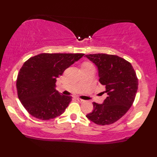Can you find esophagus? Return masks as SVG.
<instances>
[{"label": "esophagus", "mask_w": 157, "mask_h": 157, "mask_svg": "<svg viewBox=\"0 0 157 157\" xmlns=\"http://www.w3.org/2000/svg\"><path fill=\"white\" fill-rule=\"evenodd\" d=\"M76 99H77V101H79V102H80V103L84 102V100L81 99V98H76Z\"/></svg>", "instance_id": "obj_1"}]
</instances>
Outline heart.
Here are the masks:
<instances>
[{
  "label": "heart",
  "mask_w": 157,
  "mask_h": 157,
  "mask_svg": "<svg viewBox=\"0 0 157 157\" xmlns=\"http://www.w3.org/2000/svg\"><path fill=\"white\" fill-rule=\"evenodd\" d=\"M90 64L91 63H84L83 64V65H90Z\"/></svg>",
  "instance_id": "b5f03b06"
}]
</instances>
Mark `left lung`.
Returning a JSON list of instances; mask_svg holds the SVG:
<instances>
[{
    "mask_svg": "<svg viewBox=\"0 0 157 157\" xmlns=\"http://www.w3.org/2000/svg\"><path fill=\"white\" fill-rule=\"evenodd\" d=\"M98 68L101 84L107 96L103 104L94 102L86 117L98 125H109L121 119L132 106L138 89V78L129 62L106 53L86 55Z\"/></svg>",
    "mask_w": 157,
    "mask_h": 157,
    "instance_id": "left-lung-1",
    "label": "left lung"
}]
</instances>
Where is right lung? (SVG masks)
Here are the masks:
<instances>
[{
    "label": "right lung",
    "mask_w": 157,
    "mask_h": 157,
    "mask_svg": "<svg viewBox=\"0 0 157 157\" xmlns=\"http://www.w3.org/2000/svg\"><path fill=\"white\" fill-rule=\"evenodd\" d=\"M83 53H40L23 63L16 81L18 96L28 112L49 120L61 115L71 101L56 90V78Z\"/></svg>",
    "instance_id": "obj_1"
}]
</instances>
